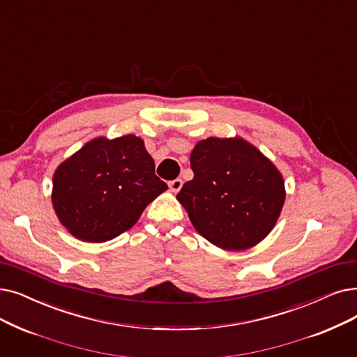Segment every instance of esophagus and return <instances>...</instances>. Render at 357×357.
<instances>
[{"label":"esophagus","mask_w":357,"mask_h":357,"mask_svg":"<svg viewBox=\"0 0 357 357\" xmlns=\"http://www.w3.org/2000/svg\"><path fill=\"white\" fill-rule=\"evenodd\" d=\"M182 179H174V181H170L169 182V188H170V191L172 192H178V191H181V188H182Z\"/></svg>","instance_id":"esophagus-1"}]
</instances>
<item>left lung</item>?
<instances>
[{
	"instance_id": "1",
	"label": "left lung",
	"mask_w": 357,
	"mask_h": 357,
	"mask_svg": "<svg viewBox=\"0 0 357 357\" xmlns=\"http://www.w3.org/2000/svg\"><path fill=\"white\" fill-rule=\"evenodd\" d=\"M194 178L176 195L198 234L225 251L259 243L284 206V179L242 137H208L191 151Z\"/></svg>"
}]
</instances>
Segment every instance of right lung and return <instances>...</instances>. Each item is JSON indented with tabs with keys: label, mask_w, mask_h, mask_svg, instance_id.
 <instances>
[{
	"label": "right lung",
	"mask_w": 357,
	"mask_h": 357,
	"mask_svg": "<svg viewBox=\"0 0 357 357\" xmlns=\"http://www.w3.org/2000/svg\"><path fill=\"white\" fill-rule=\"evenodd\" d=\"M166 190L144 142L127 134L96 137L71 154L55 169L51 199L74 238L100 243L131 229Z\"/></svg>",
	"instance_id": "right-lung-1"
}]
</instances>
